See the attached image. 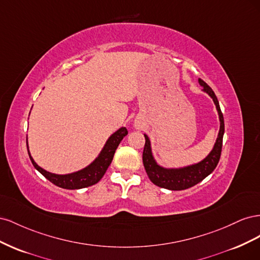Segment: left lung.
Instances as JSON below:
<instances>
[{"instance_id": "left-lung-1", "label": "left lung", "mask_w": 260, "mask_h": 260, "mask_svg": "<svg viewBox=\"0 0 260 260\" xmlns=\"http://www.w3.org/2000/svg\"><path fill=\"white\" fill-rule=\"evenodd\" d=\"M199 83L201 86H203V91L208 94L216 105V109L218 112L219 121H220V128H219L217 140L210 153L201 161L188 165V166L180 167V168H166V167L160 166L159 164H157L155 157L153 155L151 140H149L147 135H144L145 137V145L143 149L144 168L146 170V174L149 180H151L155 185L159 187L167 188V190H171V191H181L198 184L215 170V168L218 165V161L220 159V155H221V148H222V139H223V133H224L223 115L221 113V109H220L219 102L217 96L215 95V92L212 91L210 86L206 82H204L202 79H199Z\"/></svg>"}]
</instances>
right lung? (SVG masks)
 <instances>
[{
  "label": "right lung",
  "mask_w": 260,
  "mask_h": 260,
  "mask_svg": "<svg viewBox=\"0 0 260 260\" xmlns=\"http://www.w3.org/2000/svg\"><path fill=\"white\" fill-rule=\"evenodd\" d=\"M127 135H128V130L125 129V127H121L120 129H118L107 139L106 143L104 144L103 148H102V151L100 152L96 158L94 159L90 165H88V166L84 167L83 169L72 172V174H66V175L52 174V172L46 171L45 169L39 166L29 152L28 138H27V148H28L30 160L32 162L35 168L49 181H51L53 184L62 188H67V190H79V188L88 187L98 183L99 181L103 178L107 168L109 167V165L112 164L114 154L116 152L118 145H119L121 140Z\"/></svg>",
  "instance_id": "right-lung-1"
}]
</instances>
